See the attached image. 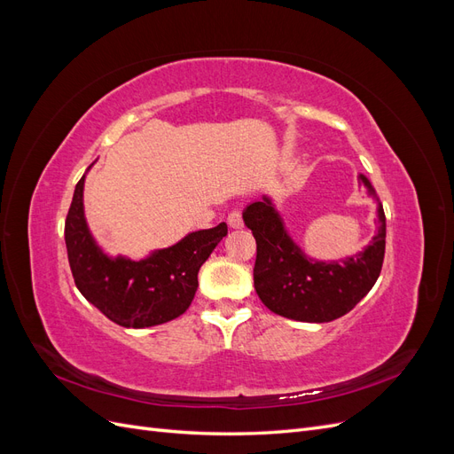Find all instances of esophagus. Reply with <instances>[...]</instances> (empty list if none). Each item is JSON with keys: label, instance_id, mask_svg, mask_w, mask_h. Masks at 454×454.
<instances>
[{"label": "esophagus", "instance_id": "obj_1", "mask_svg": "<svg viewBox=\"0 0 454 454\" xmlns=\"http://www.w3.org/2000/svg\"><path fill=\"white\" fill-rule=\"evenodd\" d=\"M227 223L232 227V229H240L244 223H242V214L239 208L231 210L229 215H227Z\"/></svg>", "mask_w": 454, "mask_h": 454}]
</instances>
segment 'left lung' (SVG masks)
I'll return each mask as SVG.
<instances>
[{
  "label": "left lung",
  "mask_w": 454,
  "mask_h": 454,
  "mask_svg": "<svg viewBox=\"0 0 454 454\" xmlns=\"http://www.w3.org/2000/svg\"><path fill=\"white\" fill-rule=\"evenodd\" d=\"M360 184L375 193L365 176H360ZM242 219L257 244L255 292L274 314L297 322L337 320L358 305L379 278L387 244V217L380 204L373 240L364 252L340 263L310 261L287 237L269 199L252 202Z\"/></svg>",
  "instance_id": "1"
}]
</instances>
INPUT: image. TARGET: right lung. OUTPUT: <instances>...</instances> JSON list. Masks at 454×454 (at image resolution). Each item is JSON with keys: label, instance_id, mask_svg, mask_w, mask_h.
Returning <instances> with one entry per match:
<instances>
[{"label": "right lung", "instance_id": "add662e5", "mask_svg": "<svg viewBox=\"0 0 454 454\" xmlns=\"http://www.w3.org/2000/svg\"><path fill=\"white\" fill-rule=\"evenodd\" d=\"M85 176L75 185L64 239L77 290L122 327H149L184 314L199 287V270L227 235V225L191 232L144 261L109 259L89 235L83 215Z\"/></svg>", "mask_w": 454, "mask_h": 454}]
</instances>
